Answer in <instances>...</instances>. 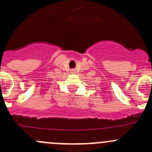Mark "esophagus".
Here are the masks:
<instances>
[{
  "label": "esophagus",
  "mask_w": 152,
  "mask_h": 152,
  "mask_svg": "<svg viewBox=\"0 0 152 152\" xmlns=\"http://www.w3.org/2000/svg\"><path fill=\"white\" fill-rule=\"evenodd\" d=\"M70 71H71V73H75V69H71Z\"/></svg>",
  "instance_id": "34e87169"
}]
</instances>
